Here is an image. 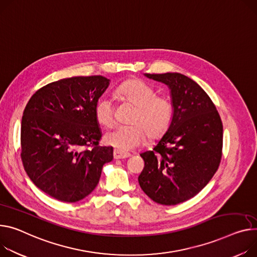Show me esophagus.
Instances as JSON below:
<instances>
[{"label": "esophagus", "instance_id": "1", "mask_svg": "<svg viewBox=\"0 0 257 257\" xmlns=\"http://www.w3.org/2000/svg\"><path fill=\"white\" fill-rule=\"evenodd\" d=\"M113 156L115 160H123V159H127V157L131 156L130 153H125V152H121L119 150H114L113 152Z\"/></svg>", "mask_w": 257, "mask_h": 257}]
</instances>
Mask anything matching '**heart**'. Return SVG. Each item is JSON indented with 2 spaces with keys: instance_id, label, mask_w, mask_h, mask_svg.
Wrapping results in <instances>:
<instances>
[{
  "instance_id": "obj_1",
  "label": "heart",
  "mask_w": 257,
  "mask_h": 257,
  "mask_svg": "<svg viewBox=\"0 0 257 257\" xmlns=\"http://www.w3.org/2000/svg\"><path fill=\"white\" fill-rule=\"evenodd\" d=\"M117 93L137 107L128 125H118L108 132L104 140L106 144L121 152L131 151L143 144L148 133L152 138L167 132L172 123L174 106L168 96L156 95V89L150 84L132 79L119 85ZM96 121L109 127L114 122V108L110 98L102 95L94 105Z\"/></svg>"
}]
</instances>
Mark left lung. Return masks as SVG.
<instances>
[{"label": "left lung", "mask_w": 257, "mask_h": 257, "mask_svg": "<svg viewBox=\"0 0 257 257\" xmlns=\"http://www.w3.org/2000/svg\"><path fill=\"white\" fill-rule=\"evenodd\" d=\"M168 85L174 115L153 150L141 153L142 190L157 204L172 206L199 193L212 179L222 155L223 127L206 91L180 73L144 74Z\"/></svg>", "instance_id": "8db88e82"}]
</instances>
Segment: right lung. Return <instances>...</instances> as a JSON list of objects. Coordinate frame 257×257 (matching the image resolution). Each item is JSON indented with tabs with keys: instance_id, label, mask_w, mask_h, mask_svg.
Segmentation results:
<instances>
[{
	"instance_id": "right-lung-1",
	"label": "right lung",
	"mask_w": 257,
	"mask_h": 257,
	"mask_svg": "<svg viewBox=\"0 0 257 257\" xmlns=\"http://www.w3.org/2000/svg\"><path fill=\"white\" fill-rule=\"evenodd\" d=\"M110 84L103 76H77L37 90L22 119V161L33 183L53 199L75 203L97 185L113 147L98 145L94 105ZM91 147V150H84Z\"/></svg>"
}]
</instances>
